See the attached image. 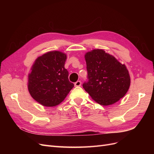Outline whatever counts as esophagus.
Returning <instances> with one entry per match:
<instances>
[{
  "label": "esophagus",
  "mask_w": 154,
  "mask_h": 154,
  "mask_svg": "<svg viewBox=\"0 0 154 154\" xmlns=\"http://www.w3.org/2000/svg\"><path fill=\"white\" fill-rule=\"evenodd\" d=\"M81 84H82V82L80 81H77L76 82H75V83H74V85H75V87H80L81 86Z\"/></svg>",
  "instance_id": "34e87169"
}]
</instances>
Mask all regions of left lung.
I'll return each mask as SVG.
<instances>
[{
  "label": "left lung",
  "instance_id": "obj_1",
  "mask_svg": "<svg viewBox=\"0 0 154 154\" xmlns=\"http://www.w3.org/2000/svg\"><path fill=\"white\" fill-rule=\"evenodd\" d=\"M87 80L83 87L92 98L102 105L119 101L127 92L130 78L128 70L113 56L101 49L86 53Z\"/></svg>",
  "mask_w": 154,
  "mask_h": 154
}]
</instances>
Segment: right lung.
Wrapping results in <instances>:
<instances>
[{
  "label": "right lung",
  "mask_w": 154,
  "mask_h": 154,
  "mask_svg": "<svg viewBox=\"0 0 154 154\" xmlns=\"http://www.w3.org/2000/svg\"><path fill=\"white\" fill-rule=\"evenodd\" d=\"M66 54L51 51L36 60L28 76V90L32 98L45 106L60 104L74 87L64 65Z\"/></svg>",
  "instance_id": "obj_1"
}]
</instances>
